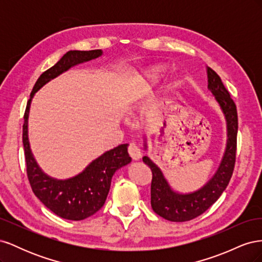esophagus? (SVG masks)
Returning a JSON list of instances; mask_svg holds the SVG:
<instances>
[{
	"mask_svg": "<svg viewBox=\"0 0 262 262\" xmlns=\"http://www.w3.org/2000/svg\"><path fill=\"white\" fill-rule=\"evenodd\" d=\"M128 152H129V155L131 156L133 161H139L141 158V150H140L139 146L136 143H130L129 144Z\"/></svg>",
	"mask_w": 262,
	"mask_h": 262,
	"instance_id": "obj_1",
	"label": "esophagus"
}]
</instances>
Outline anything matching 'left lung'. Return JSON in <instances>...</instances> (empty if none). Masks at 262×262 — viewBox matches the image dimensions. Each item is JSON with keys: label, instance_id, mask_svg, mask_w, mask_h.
I'll use <instances>...</instances> for the list:
<instances>
[{"label": "left lung", "instance_id": "left-lung-1", "mask_svg": "<svg viewBox=\"0 0 262 262\" xmlns=\"http://www.w3.org/2000/svg\"><path fill=\"white\" fill-rule=\"evenodd\" d=\"M207 72L208 89L215 97V100L225 116L227 124L226 149L215 175L207 185L196 191L180 194L171 190L161 169L147 156L143 157V162L152 170V184H150L152 209L157 215L171 222H187L195 219L207 211L226 189L235 167L237 130H238L236 105L215 71L208 67Z\"/></svg>", "mask_w": 262, "mask_h": 262}]
</instances>
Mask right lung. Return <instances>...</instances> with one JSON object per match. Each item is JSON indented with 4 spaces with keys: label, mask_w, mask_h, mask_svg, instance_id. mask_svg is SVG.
I'll list each match as a JSON object with an SVG mask.
<instances>
[{
    "label": "right lung",
    "mask_w": 262,
    "mask_h": 262,
    "mask_svg": "<svg viewBox=\"0 0 262 262\" xmlns=\"http://www.w3.org/2000/svg\"><path fill=\"white\" fill-rule=\"evenodd\" d=\"M101 50L67 52L63 57L39 76L24 115L23 144L25 150L26 170L29 184L35 195L47 208L58 216L81 221L92 216L104 205L116 170L131 162L128 144H120L93 161L77 176L67 180H58L47 176L37 165L31 154L28 141V114L31 98L47 82L57 77L77 63L90 61L101 55Z\"/></svg>",
    "instance_id": "add662e5"
}]
</instances>
